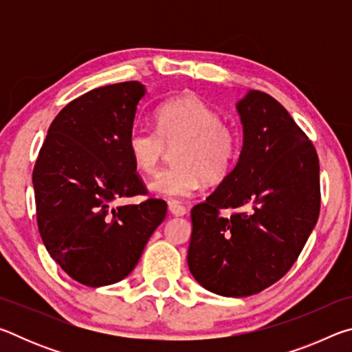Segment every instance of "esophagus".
Masks as SVG:
<instances>
[{
	"label": "esophagus",
	"mask_w": 352,
	"mask_h": 352,
	"mask_svg": "<svg viewBox=\"0 0 352 352\" xmlns=\"http://www.w3.org/2000/svg\"><path fill=\"white\" fill-rule=\"evenodd\" d=\"M169 211L174 214V216H183V214H186V206L178 204L175 200H172L169 201Z\"/></svg>",
	"instance_id": "obj_1"
}]
</instances>
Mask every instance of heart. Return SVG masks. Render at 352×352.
Wrapping results in <instances>:
<instances>
[{
	"instance_id": "obj_1",
	"label": "heart",
	"mask_w": 352,
	"mask_h": 352,
	"mask_svg": "<svg viewBox=\"0 0 352 352\" xmlns=\"http://www.w3.org/2000/svg\"><path fill=\"white\" fill-rule=\"evenodd\" d=\"M155 129L135 124L126 146L135 168L151 175L168 148H175V166L163 169L151 189L166 197H188L204 180L222 182L239 160L242 135L234 124L222 121L217 110L195 96L174 98L155 111Z\"/></svg>"
}]
</instances>
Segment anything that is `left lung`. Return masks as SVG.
I'll return each mask as SVG.
<instances>
[{
	"mask_svg": "<svg viewBox=\"0 0 352 352\" xmlns=\"http://www.w3.org/2000/svg\"><path fill=\"white\" fill-rule=\"evenodd\" d=\"M243 147L222 183L190 210L188 265L205 289L250 296L279 281L320 214V163L312 141L270 94L239 104ZM231 209L230 217L221 211Z\"/></svg>",
	"mask_w": 352,
	"mask_h": 352,
	"instance_id": "1",
	"label": "left lung"
}]
</instances>
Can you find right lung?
<instances>
[{
    "label": "right lung",
    "instance_id": "1",
    "mask_svg": "<svg viewBox=\"0 0 352 352\" xmlns=\"http://www.w3.org/2000/svg\"><path fill=\"white\" fill-rule=\"evenodd\" d=\"M144 87L130 80L94 88L60 113L34 166L37 225L47 253L90 287L121 281L135 269L168 204L147 199L126 140Z\"/></svg>",
    "mask_w": 352,
    "mask_h": 352
}]
</instances>
